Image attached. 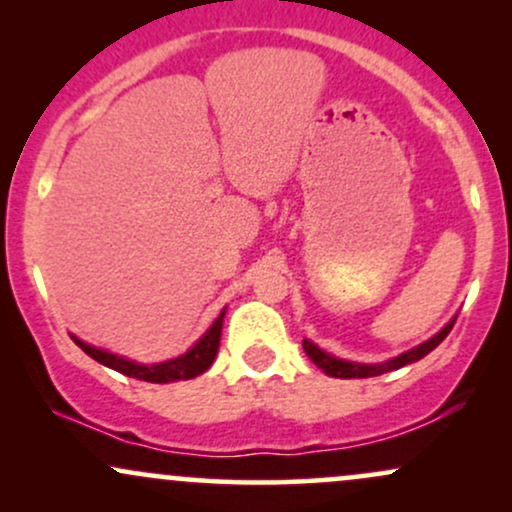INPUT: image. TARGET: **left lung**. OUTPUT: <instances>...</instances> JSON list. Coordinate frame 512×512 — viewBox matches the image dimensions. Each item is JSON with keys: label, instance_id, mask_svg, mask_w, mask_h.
Segmentation results:
<instances>
[{"label": "left lung", "instance_id": "left-lung-1", "mask_svg": "<svg viewBox=\"0 0 512 512\" xmlns=\"http://www.w3.org/2000/svg\"><path fill=\"white\" fill-rule=\"evenodd\" d=\"M452 325H455V320L448 322V325L440 330L436 337H431L428 342H424L421 346H416V349L407 351V354L392 358V361H385V363H375V366H368V363H351V361H342V358H334L330 354H325L322 349H317L313 342H308V339H303V349L305 354H308L310 361L315 363L317 368L322 370L325 375H330V378H375V375H383V373H390V370H397L402 366H407V363H414L419 361V358H424L426 354H431L436 346L443 342L445 337H448Z\"/></svg>", "mask_w": 512, "mask_h": 512}]
</instances>
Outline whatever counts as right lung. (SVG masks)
<instances>
[{
    "label": "right lung",
    "instance_id": "right-lung-1",
    "mask_svg": "<svg viewBox=\"0 0 512 512\" xmlns=\"http://www.w3.org/2000/svg\"><path fill=\"white\" fill-rule=\"evenodd\" d=\"M223 313H226V310H223ZM223 313L216 317V322L209 327L207 334H204V337L199 339V342L192 346L187 354H182L166 363H154V366H142V363L127 361V358H122V356L108 354V351L96 349V346H88L76 337H72V339L81 346V351H86L88 356L96 358L98 363H103V366L113 368L122 375H129V378L146 380V383H178V380L197 378V375H202L204 370L214 363V356H216V351H219V342H221Z\"/></svg>",
    "mask_w": 512,
    "mask_h": 512
}]
</instances>
